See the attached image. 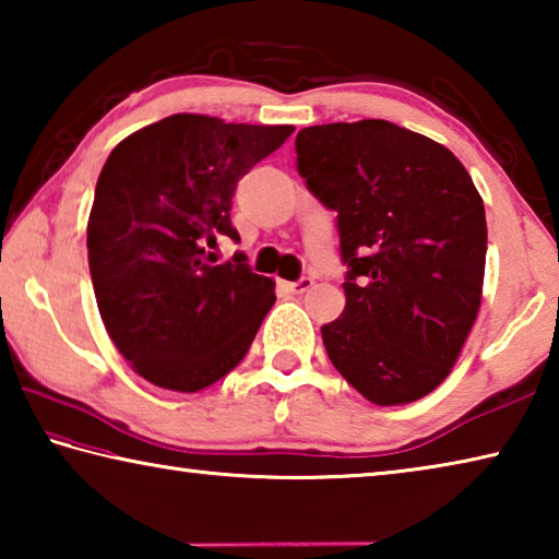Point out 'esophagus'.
I'll return each mask as SVG.
<instances>
[{
  "instance_id": "1",
  "label": "esophagus",
  "mask_w": 559,
  "mask_h": 559,
  "mask_svg": "<svg viewBox=\"0 0 559 559\" xmlns=\"http://www.w3.org/2000/svg\"><path fill=\"white\" fill-rule=\"evenodd\" d=\"M286 288H288L290 293H306V290L313 288V278H310V276H302V278L293 281V283H286Z\"/></svg>"
}]
</instances>
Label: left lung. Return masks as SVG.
Listing matches in <instances>:
<instances>
[{
  "mask_svg": "<svg viewBox=\"0 0 559 559\" xmlns=\"http://www.w3.org/2000/svg\"><path fill=\"white\" fill-rule=\"evenodd\" d=\"M298 173L337 212L345 310L320 328L330 362L380 406L447 380L476 323L486 210L456 155L390 120L330 122L296 138Z\"/></svg>",
  "mask_w": 559,
  "mask_h": 559,
  "instance_id": "8db88e82",
  "label": "left lung"
}]
</instances>
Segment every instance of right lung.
<instances>
[{"instance_id":"obj_1","label":"right lung","mask_w":559,"mask_h":559,"mask_svg":"<svg viewBox=\"0 0 559 559\" xmlns=\"http://www.w3.org/2000/svg\"><path fill=\"white\" fill-rule=\"evenodd\" d=\"M293 126L177 112L112 150L88 216V266L103 323L147 382L200 392L229 374L276 300L243 257L214 266L236 182Z\"/></svg>"}]
</instances>
